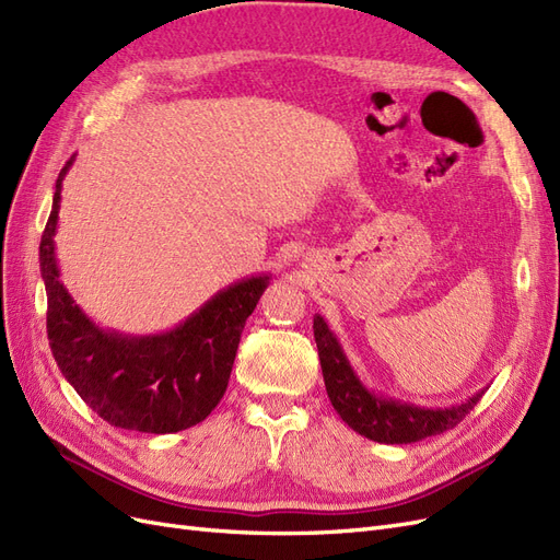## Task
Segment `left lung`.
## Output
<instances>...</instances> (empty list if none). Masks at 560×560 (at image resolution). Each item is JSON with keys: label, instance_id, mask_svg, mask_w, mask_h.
I'll list each match as a JSON object with an SVG mask.
<instances>
[{"label": "left lung", "instance_id": "left-lung-1", "mask_svg": "<svg viewBox=\"0 0 560 560\" xmlns=\"http://www.w3.org/2000/svg\"><path fill=\"white\" fill-rule=\"evenodd\" d=\"M313 334L331 406L348 428L371 439V442L413 444L425 436L442 434L455 428L490 387L486 385L465 401L451 406H420L385 397L362 383L338 336L319 313L313 317Z\"/></svg>", "mask_w": 560, "mask_h": 560}]
</instances>
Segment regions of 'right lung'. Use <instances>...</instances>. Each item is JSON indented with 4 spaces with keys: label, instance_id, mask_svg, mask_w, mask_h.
I'll list each match as a JSON object with an SVG mask.
<instances>
[{
    "label": "right lung",
    "instance_id": "obj_1",
    "mask_svg": "<svg viewBox=\"0 0 560 560\" xmlns=\"http://www.w3.org/2000/svg\"><path fill=\"white\" fill-rule=\"evenodd\" d=\"M72 163L74 156L58 175L39 245L54 358L77 395L109 425L151 434L194 428L224 397L245 322L270 276L224 287L179 325L159 334L135 336L100 327L67 292L56 257L60 191Z\"/></svg>",
    "mask_w": 560,
    "mask_h": 560
}]
</instances>
